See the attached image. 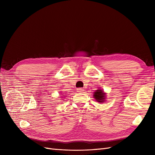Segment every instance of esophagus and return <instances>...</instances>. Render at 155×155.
Listing matches in <instances>:
<instances>
[{"label": "esophagus", "instance_id": "esophagus-1", "mask_svg": "<svg viewBox=\"0 0 155 155\" xmlns=\"http://www.w3.org/2000/svg\"><path fill=\"white\" fill-rule=\"evenodd\" d=\"M77 91L78 92V93H82V92L84 91V88H78L77 89Z\"/></svg>", "mask_w": 155, "mask_h": 155}]
</instances>
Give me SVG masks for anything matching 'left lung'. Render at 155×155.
<instances>
[{
  "mask_svg": "<svg viewBox=\"0 0 155 155\" xmlns=\"http://www.w3.org/2000/svg\"><path fill=\"white\" fill-rule=\"evenodd\" d=\"M94 97L98 102H101V103H103L104 101L105 98V94L103 93L102 90H97L94 93Z\"/></svg>",
  "mask_w": 155,
  "mask_h": 155,
  "instance_id": "left-lung-1",
  "label": "left lung"
}]
</instances>
